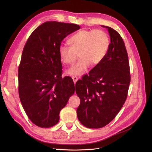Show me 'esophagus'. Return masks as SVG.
I'll return each instance as SVG.
<instances>
[{
	"mask_svg": "<svg viewBox=\"0 0 152 152\" xmlns=\"http://www.w3.org/2000/svg\"><path fill=\"white\" fill-rule=\"evenodd\" d=\"M71 77H72V79H73V81H74V83L75 84L77 82V81L78 80V77L77 76H73Z\"/></svg>",
	"mask_w": 152,
	"mask_h": 152,
	"instance_id": "esophagus-1",
	"label": "esophagus"
}]
</instances>
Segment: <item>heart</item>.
<instances>
[{"label": "heart", "instance_id": "1", "mask_svg": "<svg viewBox=\"0 0 152 152\" xmlns=\"http://www.w3.org/2000/svg\"><path fill=\"white\" fill-rule=\"evenodd\" d=\"M70 46L59 47L58 53L64 65H72L79 56V60L68 71L70 75H81L89 65L97 66L103 60L110 47V39L106 32L101 29H83L68 39Z\"/></svg>", "mask_w": 152, "mask_h": 152}]
</instances>
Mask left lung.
<instances>
[{
    "label": "left lung",
    "instance_id": "obj_1",
    "mask_svg": "<svg viewBox=\"0 0 152 152\" xmlns=\"http://www.w3.org/2000/svg\"><path fill=\"white\" fill-rule=\"evenodd\" d=\"M110 44L105 58L76 83L80 99L79 121L87 128H101L116 117L127 99L131 82L129 63L122 37L108 26Z\"/></svg>",
    "mask_w": 152,
    "mask_h": 152
}]
</instances>
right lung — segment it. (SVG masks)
Here are the masks:
<instances>
[{"label": "right lung", "mask_w": 152, "mask_h": 152, "mask_svg": "<svg viewBox=\"0 0 152 152\" xmlns=\"http://www.w3.org/2000/svg\"><path fill=\"white\" fill-rule=\"evenodd\" d=\"M80 29L73 23L47 21L29 37L18 67V92L29 119L41 127L59 121V114L75 91L73 79L62 78L61 42Z\"/></svg>", "instance_id": "obj_1"}]
</instances>
